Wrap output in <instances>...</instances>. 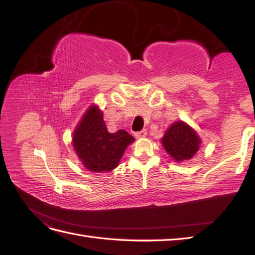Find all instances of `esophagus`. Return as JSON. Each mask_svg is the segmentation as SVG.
<instances>
[{"instance_id":"obj_1","label":"esophagus","mask_w":255,"mask_h":255,"mask_svg":"<svg viewBox=\"0 0 255 255\" xmlns=\"http://www.w3.org/2000/svg\"><path fill=\"white\" fill-rule=\"evenodd\" d=\"M145 136H146L145 129H142V130H140V132L135 133V137L138 138V139H139V138H143V137H145Z\"/></svg>"}]
</instances>
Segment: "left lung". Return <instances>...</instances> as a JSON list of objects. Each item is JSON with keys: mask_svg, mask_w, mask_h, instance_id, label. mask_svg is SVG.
Wrapping results in <instances>:
<instances>
[{"mask_svg": "<svg viewBox=\"0 0 255 255\" xmlns=\"http://www.w3.org/2000/svg\"><path fill=\"white\" fill-rule=\"evenodd\" d=\"M160 142L169 156L176 163H182L194 157L202 141L194 128L179 120L168 128Z\"/></svg>", "mask_w": 255, "mask_h": 255, "instance_id": "8db88e82", "label": "left lung"}]
</instances>
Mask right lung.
I'll return each mask as SVG.
<instances>
[{"instance_id":"1","label":"right lung","mask_w":255,"mask_h":255,"mask_svg":"<svg viewBox=\"0 0 255 255\" xmlns=\"http://www.w3.org/2000/svg\"><path fill=\"white\" fill-rule=\"evenodd\" d=\"M135 141L125 129L110 133L103 119V112L92 104L85 112L72 135L75 154L82 165L91 172L112 171L128 146Z\"/></svg>"}]
</instances>
